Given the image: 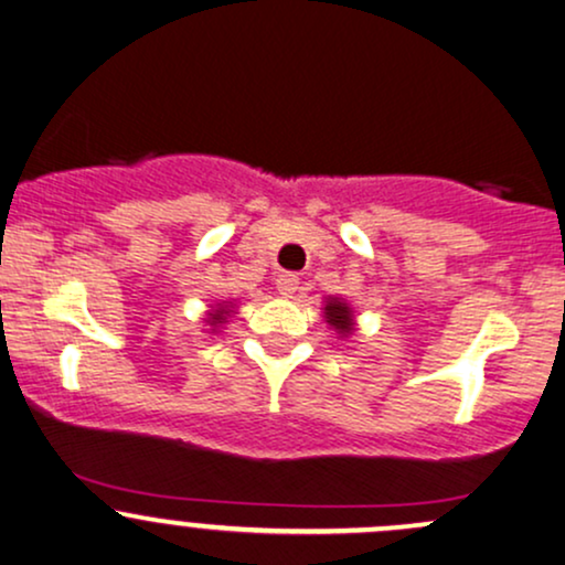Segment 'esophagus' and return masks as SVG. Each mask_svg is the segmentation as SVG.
<instances>
[{"label":"esophagus","mask_w":565,"mask_h":565,"mask_svg":"<svg viewBox=\"0 0 565 565\" xmlns=\"http://www.w3.org/2000/svg\"><path fill=\"white\" fill-rule=\"evenodd\" d=\"M276 289L281 297H295L297 289H300V276L295 274H281L276 278Z\"/></svg>","instance_id":"1"}]
</instances>
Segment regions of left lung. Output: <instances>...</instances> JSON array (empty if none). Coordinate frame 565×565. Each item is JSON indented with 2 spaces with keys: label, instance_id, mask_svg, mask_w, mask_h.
Returning a JSON list of instances; mask_svg holds the SVG:
<instances>
[{
  "label": "left lung",
  "instance_id": "left-lung-1",
  "mask_svg": "<svg viewBox=\"0 0 565 565\" xmlns=\"http://www.w3.org/2000/svg\"><path fill=\"white\" fill-rule=\"evenodd\" d=\"M323 321L329 323V329H334L337 337H350L355 332V310L350 308L348 300H342V297H334L329 295L327 300H323Z\"/></svg>",
  "mask_w": 565,
  "mask_h": 565
}]
</instances>
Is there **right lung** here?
Masks as SVG:
<instances>
[{
    "instance_id": "add662e5",
    "label": "right lung",
    "mask_w": 565,
    "mask_h": 565,
    "mask_svg": "<svg viewBox=\"0 0 565 565\" xmlns=\"http://www.w3.org/2000/svg\"><path fill=\"white\" fill-rule=\"evenodd\" d=\"M233 313H236V302H233V300H223L217 305H210V310H206V319H204L206 327H210V334L220 332V329L228 323Z\"/></svg>"
}]
</instances>
